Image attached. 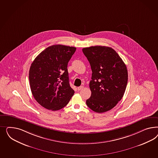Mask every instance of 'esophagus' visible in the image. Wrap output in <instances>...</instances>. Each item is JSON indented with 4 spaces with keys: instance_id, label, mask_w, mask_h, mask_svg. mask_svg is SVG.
I'll return each mask as SVG.
<instances>
[{
    "instance_id": "1",
    "label": "esophagus",
    "mask_w": 158,
    "mask_h": 158,
    "mask_svg": "<svg viewBox=\"0 0 158 158\" xmlns=\"http://www.w3.org/2000/svg\"><path fill=\"white\" fill-rule=\"evenodd\" d=\"M83 86H79V87H77V90H78V91H80V90H82L83 89Z\"/></svg>"
}]
</instances>
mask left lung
I'll list each match as a JSON object with an SVG mask.
<instances>
[{"instance_id":"left-lung-1","label":"left lung","mask_w":158,"mask_h":158,"mask_svg":"<svg viewBox=\"0 0 158 158\" xmlns=\"http://www.w3.org/2000/svg\"><path fill=\"white\" fill-rule=\"evenodd\" d=\"M82 51L92 71L91 94L86 104L97 113L110 110L124 95L128 80L126 66L112 48L96 46Z\"/></svg>"}]
</instances>
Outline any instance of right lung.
I'll return each instance as SVG.
<instances>
[{"mask_svg":"<svg viewBox=\"0 0 158 158\" xmlns=\"http://www.w3.org/2000/svg\"><path fill=\"white\" fill-rule=\"evenodd\" d=\"M76 49L61 44L53 45L44 49L32 63L29 72L31 90L34 98L44 108L61 110L73 95L67 66Z\"/></svg>","mask_w":158,"mask_h":158,"instance_id":"add662e5","label":"right lung"}]
</instances>
